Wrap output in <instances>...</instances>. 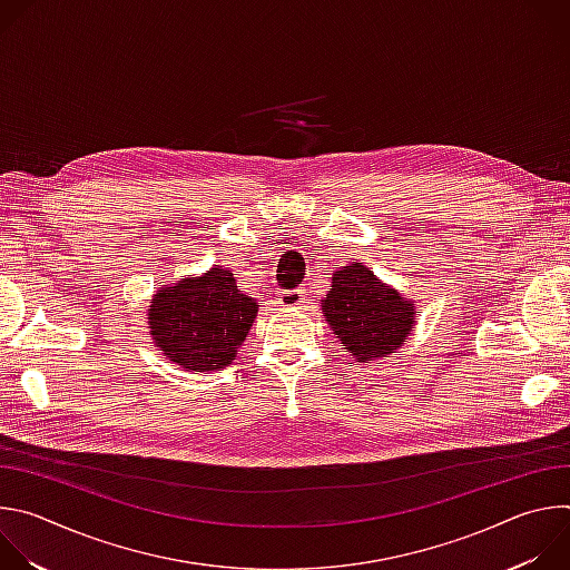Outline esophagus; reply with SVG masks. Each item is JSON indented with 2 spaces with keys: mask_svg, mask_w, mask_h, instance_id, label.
<instances>
[{
  "mask_svg": "<svg viewBox=\"0 0 570 570\" xmlns=\"http://www.w3.org/2000/svg\"><path fill=\"white\" fill-rule=\"evenodd\" d=\"M277 299H279V304H282V306H286V308H295V306H299V304L304 302V291H302V288L279 291Z\"/></svg>",
  "mask_w": 570,
  "mask_h": 570,
  "instance_id": "obj_1",
  "label": "esophagus"
}]
</instances>
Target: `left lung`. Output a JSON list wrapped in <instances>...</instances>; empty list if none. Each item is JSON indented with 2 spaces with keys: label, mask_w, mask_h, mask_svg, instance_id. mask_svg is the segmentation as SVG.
I'll list each match as a JSON object with an SVG mask.
<instances>
[{
  "label": "left lung",
  "mask_w": 570,
  "mask_h": 570,
  "mask_svg": "<svg viewBox=\"0 0 570 570\" xmlns=\"http://www.w3.org/2000/svg\"><path fill=\"white\" fill-rule=\"evenodd\" d=\"M320 304L343 350L358 363L392 354L415 330L413 302L356 262L334 273L332 288Z\"/></svg>",
  "instance_id": "8db88e82"
}]
</instances>
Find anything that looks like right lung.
<instances>
[{"label":"right lung","instance_id":"1","mask_svg":"<svg viewBox=\"0 0 570 570\" xmlns=\"http://www.w3.org/2000/svg\"><path fill=\"white\" fill-rule=\"evenodd\" d=\"M259 304L236 288L232 271L209 268L159 288L148 308L155 347L189 372L227 367L246 341Z\"/></svg>","mask_w":570,"mask_h":570}]
</instances>
